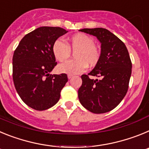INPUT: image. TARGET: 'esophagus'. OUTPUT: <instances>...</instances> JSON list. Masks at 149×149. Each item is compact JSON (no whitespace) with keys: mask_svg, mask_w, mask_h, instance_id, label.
<instances>
[{"mask_svg":"<svg viewBox=\"0 0 149 149\" xmlns=\"http://www.w3.org/2000/svg\"><path fill=\"white\" fill-rule=\"evenodd\" d=\"M72 77H73V75H72V74H68V79H71V78H72Z\"/></svg>","mask_w":149,"mask_h":149,"instance_id":"1","label":"esophagus"}]
</instances>
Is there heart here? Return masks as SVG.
<instances>
[{"label":"heart","mask_w":149,"mask_h":149,"mask_svg":"<svg viewBox=\"0 0 149 149\" xmlns=\"http://www.w3.org/2000/svg\"><path fill=\"white\" fill-rule=\"evenodd\" d=\"M71 51L74 52V60L58 66V71L68 74L84 72L89 66H95L100 61L101 51L95 44L93 37L84 33H77L68 39L65 44L62 39H56L52 46L54 56L57 61L65 62L71 56Z\"/></svg>","instance_id":"1"}]
</instances>
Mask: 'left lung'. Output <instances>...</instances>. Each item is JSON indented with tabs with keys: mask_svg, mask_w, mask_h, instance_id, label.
I'll return each mask as SVG.
<instances>
[{
	"mask_svg": "<svg viewBox=\"0 0 149 149\" xmlns=\"http://www.w3.org/2000/svg\"><path fill=\"white\" fill-rule=\"evenodd\" d=\"M80 31L98 38L101 43V56L93 70L81 76L79 101L89 111L104 113L116 107L127 93L132 69L131 58L125 45L108 30L100 27ZM89 75L100 79H90Z\"/></svg>",
	"mask_w": 149,
	"mask_h": 149,
	"instance_id": "8db88e82",
	"label": "left lung"
}]
</instances>
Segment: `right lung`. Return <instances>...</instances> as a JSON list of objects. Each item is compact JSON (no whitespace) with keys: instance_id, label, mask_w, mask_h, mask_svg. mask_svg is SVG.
<instances>
[{"instance_id":"1","label":"right lung","mask_w":149,"mask_h":149,"mask_svg":"<svg viewBox=\"0 0 149 149\" xmlns=\"http://www.w3.org/2000/svg\"><path fill=\"white\" fill-rule=\"evenodd\" d=\"M67 32L59 27H39L24 36L14 51L15 89L22 101L34 110H45L56 104L68 81L66 74H50L57 64L52 46Z\"/></svg>"}]
</instances>
